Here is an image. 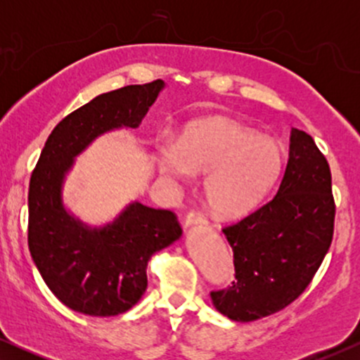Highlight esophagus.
<instances>
[{
	"instance_id": "obj_1",
	"label": "esophagus",
	"mask_w": 360,
	"mask_h": 360,
	"mask_svg": "<svg viewBox=\"0 0 360 360\" xmlns=\"http://www.w3.org/2000/svg\"><path fill=\"white\" fill-rule=\"evenodd\" d=\"M194 225H206V218L200 212H189L184 218V229Z\"/></svg>"
}]
</instances>
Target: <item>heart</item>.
<instances>
[{
    "label": "heart",
    "mask_w": 360,
    "mask_h": 360,
    "mask_svg": "<svg viewBox=\"0 0 360 360\" xmlns=\"http://www.w3.org/2000/svg\"><path fill=\"white\" fill-rule=\"evenodd\" d=\"M155 162L167 179L189 183L205 174L203 194L221 218L250 213L279 179L284 148L279 140L225 117L189 123L177 142L155 148Z\"/></svg>",
    "instance_id": "1"
}]
</instances>
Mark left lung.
Masks as SVG:
<instances>
[{
    "mask_svg": "<svg viewBox=\"0 0 360 360\" xmlns=\"http://www.w3.org/2000/svg\"><path fill=\"white\" fill-rule=\"evenodd\" d=\"M333 221L328 162L307 131L292 128L276 196L223 229L233 250L235 281L212 291L213 307L235 321H254L286 308L323 262Z\"/></svg>",
    "mask_w": 360,
    "mask_h": 360,
    "instance_id": "obj_1",
    "label": "left lung"
}]
</instances>
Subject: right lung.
I'll use <instances>...</instances> for the list:
<instances>
[{
	"label": "right lung",
	"mask_w": 360,
	"mask_h": 360,
	"mask_svg": "<svg viewBox=\"0 0 360 360\" xmlns=\"http://www.w3.org/2000/svg\"><path fill=\"white\" fill-rule=\"evenodd\" d=\"M166 82L103 93L68 115L49 135L28 188V249L49 289L82 315L115 316L139 303L147 264L179 240L176 214L140 201L113 221L91 226L65 208L62 189L76 157L103 134L137 128Z\"/></svg>",
	"instance_id": "obj_1"
}]
</instances>
